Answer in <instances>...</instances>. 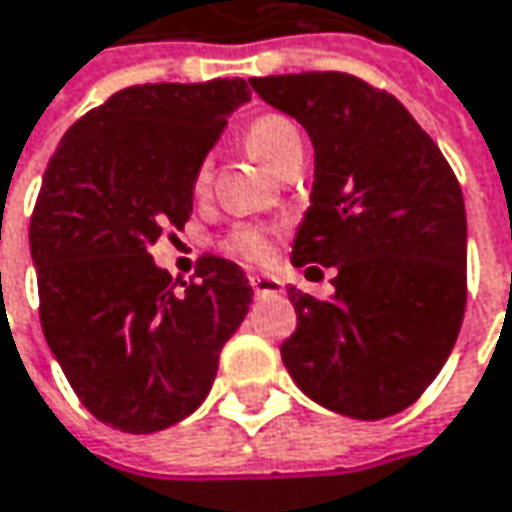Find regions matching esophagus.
<instances>
[{
	"label": "esophagus",
	"instance_id": "1",
	"mask_svg": "<svg viewBox=\"0 0 512 512\" xmlns=\"http://www.w3.org/2000/svg\"><path fill=\"white\" fill-rule=\"evenodd\" d=\"M252 289L255 295H280L283 292V283L275 275H252Z\"/></svg>",
	"mask_w": 512,
	"mask_h": 512
}]
</instances>
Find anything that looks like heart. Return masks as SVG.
Wrapping results in <instances>:
<instances>
[{
    "label": "heart",
    "mask_w": 512,
    "mask_h": 512,
    "mask_svg": "<svg viewBox=\"0 0 512 512\" xmlns=\"http://www.w3.org/2000/svg\"><path fill=\"white\" fill-rule=\"evenodd\" d=\"M246 145L269 171H278L280 166H286L289 160H295V157L303 154V134H300V128L289 117H283V114H263V117H257L255 123L246 128ZM209 177H212V166L203 163V166L197 168V177H194L197 191H203L209 186ZM229 249L237 252V255L249 257V260H266L269 252H272L269 237L260 229H255V226H240L229 237Z\"/></svg>",
    "instance_id": "obj_1"
}]
</instances>
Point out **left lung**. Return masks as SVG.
<instances>
[{
  "label": "left lung",
  "mask_w": 512,
  "mask_h": 512,
  "mask_svg": "<svg viewBox=\"0 0 512 512\" xmlns=\"http://www.w3.org/2000/svg\"><path fill=\"white\" fill-rule=\"evenodd\" d=\"M249 85L315 148L292 263L338 272L332 298L289 289L298 329L280 346L283 364L326 410L361 421L407 410L447 364L464 318L467 214L456 174L410 111L364 79L309 71Z\"/></svg>",
  "instance_id": "1"
}]
</instances>
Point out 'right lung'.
Segmentation results:
<instances>
[{"label": "right lung", "instance_id": "1", "mask_svg": "<svg viewBox=\"0 0 512 512\" xmlns=\"http://www.w3.org/2000/svg\"><path fill=\"white\" fill-rule=\"evenodd\" d=\"M252 100L246 79L131 85L71 125L31 217L39 318L79 401L131 435L197 410L252 286L226 257L174 283L148 249L183 229L194 177L226 120Z\"/></svg>", "mask_w": 512, "mask_h": 512}]
</instances>
